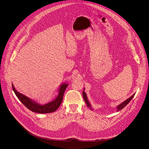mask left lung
<instances>
[{"instance_id": "1", "label": "left lung", "mask_w": 149, "mask_h": 149, "mask_svg": "<svg viewBox=\"0 0 149 149\" xmlns=\"http://www.w3.org/2000/svg\"><path fill=\"white\" fill-rule=\"evenodd\" d=\"M84 90H85V88L84 89V91H82V95H83V98H84V101H85V102H86V104H87V107H88L90 109H91V110H93V109L92 108V106H91V105L90 102H89V100H88V98H87V94H86V93H85ZM134 95H135V93H134L133 95H132L130 97H129L128 99L125 100L124 101H123L122 103H121V104H120L118 105H117V107H116L117 111L118 112V111H119L121 110L124 107H125V106L129 103V102H130V101L133 99V98L134 97Z\"/></svg>"}]
</instances>
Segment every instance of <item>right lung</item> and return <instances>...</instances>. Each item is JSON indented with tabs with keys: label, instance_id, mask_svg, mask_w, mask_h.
Here are the masks:
<instances>
[{
	"label": "right lung",
	"instance_id": "add662e5",
	"mask_svg": "<svg viewBox=\"0 0 149 149\" xmlns=\"http://www.w3.org/2000/svg\"><path fill=\"white\" fill-rule=\"evenodd\" d=\"M12 86L15 95L26 107L35 113L47 114L54 112L58 109L62 102L63 94H64L65 90L68 86V84L65 82L61 84L59 88L56 91L57 94L51 101L44 104L38 103L25 95L20 93L15 89L13 84H12Z\"/></svg>",
	"mask_w": 149,
	"mask_h": 149
}]
</instances>
